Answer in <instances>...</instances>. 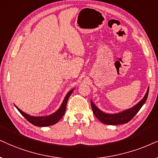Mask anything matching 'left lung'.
<instances>
[{
	"instance_id": "obj_1",
	"label": "left lung",
	"mask_w": 158,
	"mask_h": 158,
	"mask_svg": "<svg viewBox=\"0 0 158 158\" xmlns=\"http://www.w3.org/2000/svg\"><path fill=\"white\" fill-rule=\"evenodd\" d=\"M149 87H148L144 97L137 104L132 107V108L126 109V110H122L121 112L116 113V114H109V113L102 111L100 108H97L94 102L91 100V105L93 113H94V116L103 124H110V125H118V124L127 123L135 116L136 114L141 108V107L144 105L146 101H147L148 94H149Z\"/></svg>"
}]
</instances>
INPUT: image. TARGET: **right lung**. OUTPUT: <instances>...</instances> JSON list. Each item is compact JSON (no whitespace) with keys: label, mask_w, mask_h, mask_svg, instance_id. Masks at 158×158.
I'll list each match as a JSON object with an SVG mask.
<instances>
[{"label":"right lung","mask_w":158,"mask_h":158,"mask_svg":"<svg viewBox=\"0 0 158 158\" xmlns=\"http://www.w3.org/2000/svg\"><path fill=\"white\" fill-rule=\"evenodd\" d=\"M74 89H73L71 90L68 91V93L66 94L65 97H64L63 102H62L61 106L59 107V108L56 111H55L52 114L50 115H46V116H31V115H29L26 113L23 112V110H21L20 109L17 108L15 106L16 108L19 110V112L23 115L24 117L30 123L34 124L35 126L38 127H48L52 125V124L57 123V122L62 118V116H64V114H65L66 108H67V103L68 101V99L70 97V95L72 94V93L73 92Z\"/></svg>","instance_id":"obj_1"}]
</instances>
